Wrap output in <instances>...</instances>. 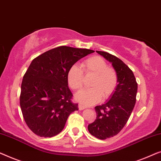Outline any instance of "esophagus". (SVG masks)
<instances>
[{"label":"esophagus","instance_id":"1","mask_svg":"<svg viewBox=\"0 0 161 161\" xmlns=\"http://www.w3.org/2000/svg\"><path fill=\"white\" fill-rule=\"evenodd\" d=\"M85 108H86V107L85 106L81 105V104H79V109L80 110H83L85 109Z\"/></svg>","mask_w":161,"mask_h":161}]
</instances>
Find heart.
Returning <instances> with one entry per match:
<instances>
[{
    "instance_id": "obj_1",
    "label": "heart",
    "mask_w": 161,
    "mask_h": 161,
    "mask_svg": "<svg viewBox=\"0 0 161 161\" xmlns=\"http://www.w3.org/2000/svg\"><path fill=\"white\" fill-rule=\"evenodd\" d=\"M83 72L86 75H94L90 83L91 88L83 90L76 95L75 99L85 106H91L101 99H107L114 93L118 84L117 72L108 67L102 58L93 56L83 61L81 68L74 65L67 74L69 87L74 91L80 90L83 85Z\"/></svg>"
}]
</instances>
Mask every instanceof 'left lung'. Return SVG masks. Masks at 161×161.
Here are the masks:
<instances>
[{
	"label": "left lung",
	"mask_w": 161,
	"mask_h": 161,
	"mask_svg": "<svg viewBox=\"0 0 161 161\" xmlns=\"http://www.w3.org/2000/svg\"><path fill=\"white\" fill-rule=\"evenodd\" d=\"M97 53L112 63L118 76V84L106 103L95 107L96 119L88 125V130L99 139H106L118 134L124 128L134 108L137 82L133 71L120 59L106 52Z\"/></svg>",
	"instance_id": "obj_1"
}]
</instances>
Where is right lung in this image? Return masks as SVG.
I'll use <instances>...</instances> for the list:
<instances>
[{
    "instance_id": "obj_1",
    "label": "right lung",
    "mask_w": 161,
    "mask_h": 161,
    "mask_svg": "<svg viewBox=\"0 0 161 161\" xmlns=\"http://www.w3.org/2000/svg\"><path fill=\"white\" fill-rule=\"evenodd\" d=\"M94 52L60 46L33 59L22 79L19 103L25 121L35 134L58 135L71 113L79 109L71 102L67 74L74 63Z\"/></svg>"
}]
</instances>
